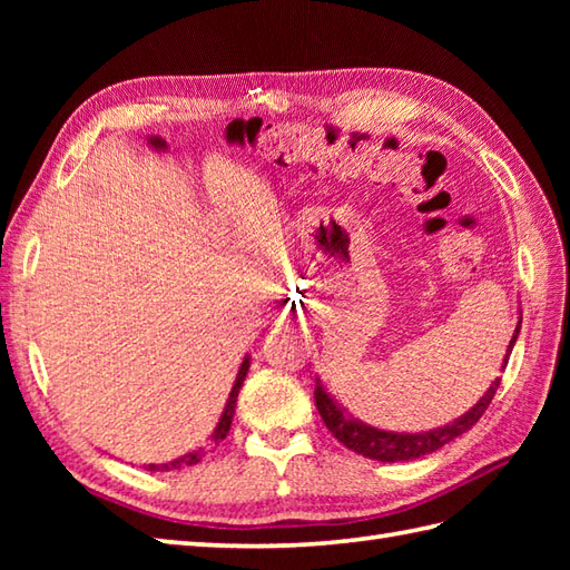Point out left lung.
Listing matches in <instances>:
<instances>
[{
  "mask_svg": "<svg viewBox=\"0 0 570 570\" xmlns=\"http://www.w3.org/2000/svg\"><path fill=\"white\" fill-rule=\"evenodd\" d=\"M519 331H522V318H519L512 341H510V345H507L502 370L507 367V362H510ZM498 386H500V380H494L490 384V390L480 396V402L470 411H465L463 416L455 419L453 423H445V426H441V429H431L423 433L382 431V429L370 426V423H365V421L347 416L345 409L337 406L335 399L325 392L321 380H316V392L313 394H316V406H318L321 419L325 421V426H328V431L335 435V439L343 445H347L350 451H355V453L372 458V460H380V463H399V460H414V458L439 451L441 445L451 443L453 439H458V435L470 431L480 421V416L485 414V409L490 406L494 392H498Z\"/></svg>",
  "mask_w": 570,
  "mask_h": 570,
  "instance_id": "8db88e82",
  "label": "left lung"
}]
</instances>
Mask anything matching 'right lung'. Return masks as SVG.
<instances>
[{"label":"right lung","instance_id":"obj_1","mask_svg":"<svg viewBox=\"0 0 570 570\" xmlns=\"http://www.w3.org/2000/svg\"><path fill=\"white\" fill-rule=\"evenodd\" d=\"M247 370H249V357L242 360L239 372H237V380H235V384H233V390H229L227 404H225V409H223V416H220V421H217L215 431L210 433V441H208V445H205V448H198V451H190V453H186V455H180V458L171 460V463L147 465V470H176V468L196 465V463H200V460H203L205 455L213 453L215 448L220 445V441H225V435L229 433V426H233V416H235V406H237V394H239V390H242V382H245V377H247Z\"/></svg>","mask_w":570,"mask_h":570}]
</instances>
